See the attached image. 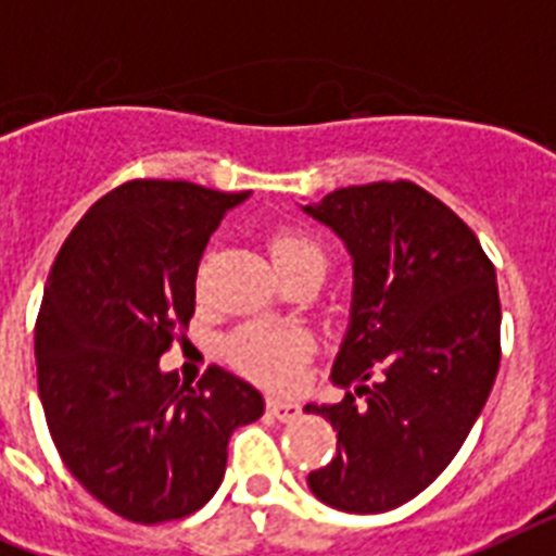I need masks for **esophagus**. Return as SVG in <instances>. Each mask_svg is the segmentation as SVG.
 Masks as SVG:
<instances>
[{
	"mask_svg": "<svg viewBox=\"0 0 556 556\" xmlns=\"http://www.w3.org/2000/svg\"><path fill=\"white\" fill-rule=\"evenodd\" d=\"M268 414L270 417H277L279 422H291V419L300 417V405L293 403V400H282V396H270Z\"/></svg>",
	"mask_w": 556,
	"mask_h": 556,
	"instance_id": "34e87169",
	"label": "esophagus"
}]
</instances>
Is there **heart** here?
I'll list each match as a JSON object with an SVG mask.
<instances>
[{
    "label": "heart",
    "mask_w": 556,
    "mask_h": 556,
    "mask_svg": "<svg viewBox=\"0 0 556 556\" xmlns=\"http://www.w3.org/2000/svg\"><path fill=\"white\" fill-rule=\"evenodd\" d=\"M274 265H288L296 260H323V248L302 233H279L270 242ZM308 337L296 328H274V325H248L231 340L233 363L260 380H288L293 368L308 354Z\"/></svg>",
    "instance_id": "obj_1"
}]
</instances>
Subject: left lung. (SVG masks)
<instances>
[{"mask_svg": "<svg viewBox=\"0 0 556 556\" xmlns=\"http://www.w3.org/2000/svg\"><path fill=\"white\" fill-rule=\"evenodd\" d=\"M300 207L342 239L354 270L331 368L354 391L305 405L337 431V457L308 489L337 511H391L445 471L489 400L497 274L471 228L414 182L351 185Z\"/></svg>", "mask_w": 556, "mask_h": 556, "instance_id": "8db88e82", "label": "left lung"}]
</instances>
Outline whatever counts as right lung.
<instances>
[{
	"label": "right lung",
	"instance_id": "add662e5",
	"mask_svg": "<svg viewBox=\"0 0 556 556\" xmlns=\"http://www.w3.org/2000/svg\"><path fill=\"white\" fill-rule=\"evenodd\" d=\"M251 193L137 179L76 223L36 319L45 419L67 471L134 522L188 517L225 477L228 440L263 417L251 382L211 368L197 388L160 356L197 305L211 233Z\"/></svg>",
	"mask_w": 556,
	"mask_h": 556
}]
</instances>
